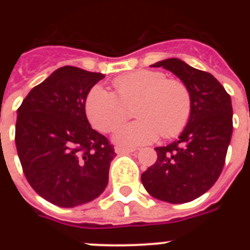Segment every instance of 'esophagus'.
Segmentation results:
<instances>
[{
  "instance_id": "esophagus-1",
  "label": "esophagus",
  "mask_w": 250,
  "mask_h": 250,
  "mask_svg": "<svg viewBox=\"0 0 250 250\" xmlns=\"http://www.w3.org/2000/svg\"><path fill=\"white\" fill-rule=\"evenodd\" d=\"M137 148H128V147H121V146H117L115 147V152L118 153V155H125V153H130L134 152Z\"/></svg>"
}]
</instances>
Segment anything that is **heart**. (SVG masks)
Here are the masks:
<instances>
[{"mask_svg": "<svg viewBox=\"0 0 250 250\" xmlns=\"http://www.w3.org/2000/svg\"><path fill=\"white\" fill-rule=\"evenodd\" d=\"M115 92L97 84L85 99V115L100 132H110L127 117V106H135L139 120L120 125L112 139L122 146L153 143L161 134L173 138L180 134L190 120L192 100L188 85L167 78L163 72L138 70L113 81Z\"/></svg>", "mask_w": 250, "mask_h": 250, "instance_id": "b5f03b06", "label": "heart"}]
</instances>
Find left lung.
Listing matches in <instances>:
<instances>
[{
	"label": "left lung",
	"instance_id": "left-lung-1",
	"mask_svg": "<svg viewBox=\"0 0 250 250\" xmlns=\"http://www.w3.org/2000/svg\"><path fill=\"white\" fill-rule=\"evenodd\" d=\"M151 66L173 72L188 85L192 111L178 140L155 147L157 161L141 174V183L163 202H191L215 184L225 165L233 129L231 97L213 75L178 58Z\"/></svg>",
	"mask_w": 250,
	"mask_h": 250
}]
</instances>
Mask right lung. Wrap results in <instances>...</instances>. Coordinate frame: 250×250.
<instances>
[{
    "mask_svg": "<svg viewBox=\"0 0 250 250\" xmlns=\"http://www.w3.org/2000/svg\"><path fill=\"white\" fill-rule=\"evenodd\" d=\"M105 75L62 66L32 88L18 109L16 145L31 188L48 202L72 208L104 192L116 153L90 127L85 99Z\"/></svg>",
    "mask_w": 250,
    "mask_h": 250,
    "instance_id": "add662e5",
    "label": "right lung"
}]
</instances>
